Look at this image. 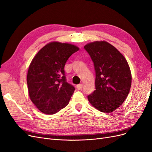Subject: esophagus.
Wrapping results in <instances>:
<instances>
[{
  "mask_svg": "<svg viewBox=\"0 0 152 152\" xmlns=\"http://www.w3.org/2000/svg\"><path fill=\"white\" fill-rule=\"evenodd\" d=\"M76 87H77V89L78 90H80V89H82V87H83V84H78V85H77Z\"/></svg>",
  "mask_w": 152,
  "mask_h": 152,
  "instance_id": "esophagus-1",
  "label": "esophagus"
}]
</instances>
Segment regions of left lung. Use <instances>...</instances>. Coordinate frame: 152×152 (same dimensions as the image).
I'll return each mask as SVG.
<instances>
[{"label":"left lung","instance_id":"left-lung-1","mask_svg":"<svg viewBox=\"0 0 152 152\" xmlns=\"http://www.w3.org/2000/svg\"><path fill=\"white\" fill-rule=\"evenodd\" d=\"M84 49L94 63L96 90L87 96L89 103L104 113L117 109L126 100L131 86V73L126 58L106 41H95Z\"/></svg>","mask_w":152,"mask_h":152}]
</instances>
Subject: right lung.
Listing matches in <instances>:
<instances>
[{
    "mask_svg": "<svg viewBox=\"0 0 152 152\" xmlns=\"http://www.w3.org/2000/svg\"><path fill=\"white\" fill-rule=\"evenodd\" d=\"M79 48L74 45L50 42L30 63L26 81L30 98L41 112L53 115L68 104L75 87L66 82L65 63Z\"/></svg>",
    "mask_w": 152,
    "mask_h": 152,
    "instance_id": "1",
    "label": "right lung"
}]
</instances>
